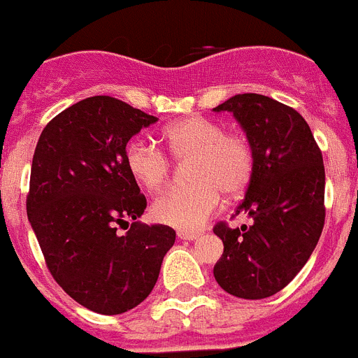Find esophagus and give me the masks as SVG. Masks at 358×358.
Returning <instances> with one entry per match:
<instances>
[{
  "mask_svg": "<svg viewBox=\"0 0 358 358\" xmlns=\"http://www.w3.org/2000/svg\"><path fill=\"white\" fill-rule=\"evenodd\" d=\"M177 236L181 240H197L199 236H201V233H199V231H179Z\"/></svg>",
  "mask_w": 358,
  "mask_h": 358,
  "instance_id": "34e87169",
  "label": "esophagus"
}]
</instances>
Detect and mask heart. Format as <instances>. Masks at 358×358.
Here are the masks:
<instances>
[{"instance_id": "b5f03b06", "label": "heart", "mask_w": 358, "mask_h": 358, "mask_svg": "<svg viewBox=\"0 0 358 358\" xmlns=\"http://www.w3.org/2000/svg\"><path fill=\"white\" fill-rule=\"evenodd\" d=\"M163 136L173 159L192 161L189 179L194 185L173 188L156 199L152 215L157 222L177 229H199L217 213L222 194L236 199L251 185L255 148L242 132L226 131L217 120L188 116L169 125ZM125 163L148 192H159L172 176L166 152L141 138L127 145Z\"/></svg>"}]
</instances>
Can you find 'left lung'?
<instances>
[{"label": "left lung", "instance_id": "8db88e82", "mask_svg": "<svg viewBox=\"0 0 358 358\" xmlns=\"http://www.w3.org/2000/svg\"><path fill=\"white\" fill-rule=\"evenodd\" d=\"M215 110L233 113L255 148V173L235 215L251 226L217 222L224 252L213 268L226 292L264 299L285 289L308 262L324 226V164L308 123L285 103L256 93L231 96Z\"/></svg>", "mask_w": 358, "mask_h": 358}]
</instances>
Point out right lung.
Wrapping results in <instances>:
<instances>
[{"mask_svg": "<svg viewBox=\"0 0 358 358\" xmlns=\"http://www.w3.org/2000/svg\"><path fill=\"white\" fill-rule=\"evenodd\" d=\"M156 122L118 98L91 96L59 113L37 141L28 220L53 280L96 314L140 305L176 242L170 226L136 222L147 199L125 163L129 140Z\"/></svg>", "mask_w": 358, "mask_h": 358, "instance_id": "1", "label": "right lung"}]
</instances>
